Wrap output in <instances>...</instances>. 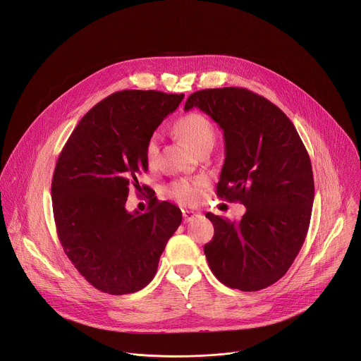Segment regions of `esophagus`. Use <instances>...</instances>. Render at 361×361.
Instances as JSON below:
<instances>
[{
  "instance_id": "34e87169",
  "label": "esophagus",
  "mask_w": 361,
  "mask_h": 361,
  "mask_svg": "<svg viewBox=\"0 0 361 361\" xmlns=\"http://www.w3.org/2000/svg\"><path fill=\"white\" fill-rule=\"evenodd\" d=\"M197 217H200V213H195V212H190V210H184V212H183V219H184V223H190V221L195 220Z\"/></svg>"
}]
</instances>
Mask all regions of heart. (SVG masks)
<instances>
[{
  "instance_id": "1",
  "label": "heart",
  "mask_w": 361,
  "mask_h": 361,
  "mask_svg": "<svg viewBox=\"0 0 361 361\" xmlns=\"http://www.w3.org/2000/svg\"><path fill=\"white\" fill-rule=\"evenodd\" d=\"M176 133L181 140L197 151L200 147L209 142H214L216 131L210 120L200 113H188L180 117L174 126ZM159 154V134H151L145 142L144 156L148 164H152ZM204 185L202 178H183L174 181L169 187V195L181 205H194L201 198V188Z\"/></svg>"
}]
</instances>
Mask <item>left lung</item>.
Wrapping results in <instances>:
<instances>
[{
	"mask_svg": "<svg viewBox=\"0 0 361 361\" xmlns=\"http://www.w3.org/2000/svg\"><path fill=\"white\" fill-rule=\"evenodd\" d=\"M192 107L210 116L224 134L217 195L247 209L237 223L205 214L214 237L204 254L224 286L263 290L287 273L305 240L314 201L310 157L290 118L250 90L195 91L184 110Z\"/></svg>",
	"mask_w": 361,
	"mask_h": 361,
	"instance_id": "8db88e82",
	"label": "left lung"
}]
</instances>
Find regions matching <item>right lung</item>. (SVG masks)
Instances as JSON below:
<instances>
[{
    "label": "right lung",
    "mask_w": 361,
    "mask_h": 361,
    "mask_svg": "<svg viewBox=\"0 0 361 361\" xmlns=\"http://www.w3.org/2000/svg\"><path fill=\"white\" fill-rule=\"evenodd\" d=\"M183 98L154 90L114 92L81 118L60 154L51 183L57 234L78 273L101 291L144 288L181 224L171 202L154 200L141 214L128 213L126 201L148 170L147 140Z\"/></svg>",
    "instance_id": "obj_1"
}]
</instances>
